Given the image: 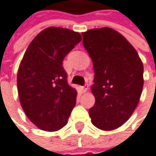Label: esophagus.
I'll return each mask as SVG.
<instances>
[{"label": "esophagus", "mask_w": 156, "mask_h": 156, "mask_svg": "<svg viewBox=\"0 0 156 156\" xmlns=\"http://www.w3.org/2000/svg\"><path fill=\"white\" fill-rule=\"evenodd\" d=\"M87 90H88V85H87V84H85L84 86H82V87H81V91H82L83 93H85Z\"/></svg>", "instance_id": "1"}]
</instances>
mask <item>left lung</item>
I'll list each match as a JSON object with an SVG mask.
<instances>
[{
  "instance_id": "left-lung-1",
  "label": "left lung",
  "mask_w": 156,
  "mask_h": 156,
  "mask_svg": "<svg viewBox=\"0 0 156 156\" xmlns=\"http://www.w3.org/2000/svg\"><path fill=\"white\" fill-rule=\"evenodd\" d=\"M83 44L93 62L95 103L92 123L102 130L123 125L137 107L144 87V64L131 44L109 27L83 33Z\"/></svg>"
}]
</instances>
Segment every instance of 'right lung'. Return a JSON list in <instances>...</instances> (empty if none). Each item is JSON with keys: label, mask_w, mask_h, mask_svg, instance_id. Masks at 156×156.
Masks as SVG:
<instances>
[{"label": "right lung", "mask_w": 156, "mask_h": 156, "mask_svg": "<svg viewBox=\"0 0 156 156\" xmlns=\"http://www.w3.org/2000/svg\"><path fill=\"white\" fill-rule=\"evenodd\" d=\"M81 40L78 32L50 27L31 41L24 54L17 73L19 100L40 129L55 131L68 122L77 91L69 85L62 62Z\"/></svg>", "instance_id": "obj_1"}]
</instances>
